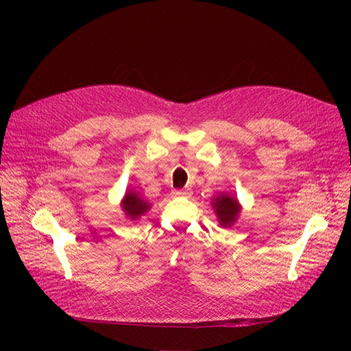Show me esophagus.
Listing matches in <instances>:
<instances>
[{"mask_svg": "<svg viewBox=\"0 0 351 351\" xmlns=\"http://www.w3.org/2000/svg\"><path fill=\"white\" fill-rule=\"evenodd\" d=\"M190 195H192V192H190V190H174L173 192V196H186V197H189Z\"/></svg>", "mask_w": 351, "mask_h": 351, "instance_id": "obj_1", "label": "esophagus"}]
</instances>
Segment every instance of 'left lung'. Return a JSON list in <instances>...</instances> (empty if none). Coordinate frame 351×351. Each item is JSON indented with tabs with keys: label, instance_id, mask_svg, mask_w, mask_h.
<instances>
[{
	"label": "left lung",
	"instance_id": "obj_1",
	"mask_svg": "<svg viewBox=\"0 0 351 351\" xmlns=\"http://www.w3.org/2000/svg\"><path fill=\"white\" fill-rule=\"evenodd\" d=\"M212 200H214L212 202V208L215 210L221 227H231L234 224L241 209L239 200L234 196L226 193H221Z\"/></svg>",
	"mask_w": 351,
	"mask_h": 351
}]
</instances>
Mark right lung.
Returning <instances> with one entry per match:
<instances>
[{
  "instance_id": "obj_1",
  "label": "right lung",
  "mask_w": 351,
  "mask_h": 351,
  "mask_svg": "<svg viewBox=\"0 0 351 351\" xmlns=\"http://www.w3.org/2000/svg\"><path fill=\"white\" fill-rule=\"evenodd\" d=\"M121 208L124 210V214L132 221H134L143 214H146V212L151 209V205L137 195L134 190H129V192H125V196L121 202Z\"/></svg>"
}]
</instances>
